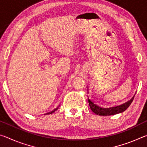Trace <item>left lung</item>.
<instances>
[{
	"label": "left lung",
	"instance_id": "left-lung-1",
	"mask_svg": "<svg viewBox=\"0 0 147 147\" xmlns=\"http://www.w3.org/2000/svg\"><path fill=\"white\" fill-rule=\"evenodd\" d=\"M132 101L133 99H131L130 101H128L127 102L121 104L120 106L112 107V108H103V107L98 106L97 104H94L93 101L88 98L89 106H90L92 111L96 114V115L103 116L113 115H115V114L123 113V111H125L130 106Z\"/></svg>",
	"mask_w": 147,
	"mask_h": 147
}]
</instances>
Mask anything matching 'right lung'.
<instances>
[{
    "label": "right lung",
    "instance_id": "1",
    "mask_svg": "<svg viewBox=\"0 0 147 147\" xmlns=\"http://www.w3.org/2000/svg\"><path fill=\"white\" fill-rule=\"evenodd\" d=\"M56 110V109H54V110L53 111H51V112H50V113H48V114H51V113H53V112H54V111H55Z\"/></svg>",
    "mask_w": 147,
    "mask_h": 147
}]
</instances>
